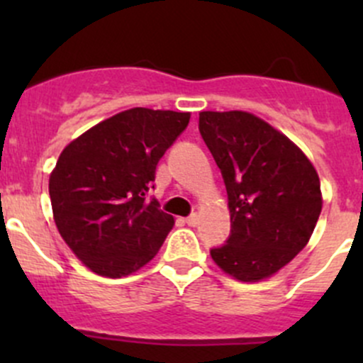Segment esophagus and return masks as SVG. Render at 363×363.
Returning <instances> with one entry per match:
<instances>
[{
	"label": "esophagus",
	"instance_id": "1",
	"mask_svg": "<svg viewBox=\"0 0 363 363\" xmlns=\"http://www.w3.org/2000/svg\"><path fill=\"white\" fill-rule=\"evenodd\" d=\"M186 225H188V226H196V225H199V214H196V212H195V214H191V216H189V218H186Z\"/></svg>",
	"mask_w": 363,
	"mask_h": 363
}]
</instances>
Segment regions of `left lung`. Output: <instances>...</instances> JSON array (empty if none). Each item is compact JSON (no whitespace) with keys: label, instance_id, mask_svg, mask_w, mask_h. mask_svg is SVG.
Wrapping results in <instances>:
<instances>
[{"label":"left lung","instance_id":"left-lung-1","mask_svg":"<svg viewBox=\"0 0 363 363\" xmlns=\"http://www.w3.org/2000/svg\"><path fill=\"white\" fill-rule=\"evenodd\" d=\"M200 133L228 193L232 235L211 250L233 279L258 283L309 242L323 196L318 172L290 138L255 113L200 112Z\"/></svg>","mask_w":363,"mask_h":363}]
</instances>
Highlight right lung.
<instances>
[{
    "instance_id": "right-lung-1",
    "label": "right lung",
    "mask_w": 363,
    "mask_h": 363,
    "mask_svg": "<svg viewBox=\"0 0 363 363\" xmlns=\"http://www.w3.org/2000/svg\"><path fill=\"white\" fill-rule=\"evenodd\" d=\"M189 112L135 107L72 140L49 177L54 223L94 274L124 277L151 262L174 216L147 202L156 164L186 130Z\"/></svg>"
}]
</instances>
